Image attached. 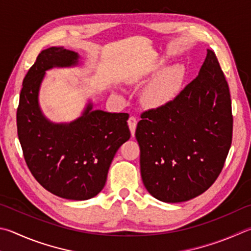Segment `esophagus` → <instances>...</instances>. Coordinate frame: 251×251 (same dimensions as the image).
<instances>
[{
  "label": "esophagus",
  "instance_id": "esophagus-1",
  "mask_svg": "<svg viewBox=\"0 0 251 251\" xmlns=\"http://www.w3.org/2000/svg\"><path fill=\"white\" fill-rule=\"evenodd\" d=\"M128 126H129V129H130L131 135L134 136L135 130H136V126H137V120H136V117L130 116L128 118Z\"/></svg>",
  "mask_w": 251,
  "mask_h": 251
}]
</instances>
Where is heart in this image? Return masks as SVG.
Listing matches in <instances>:
<instances>
[{
  "instance_id": "b5f03b06",
  "label": "heart",
  "mask_w": 251,
  "mask_h": 251,
  "mask_svg": "<svg viewBox=\"0 0 251 251\" xmlns=\"http://www.w3.org/2000/svg\"><path fill=\"white\" fill-rule=\"evenodd\" d=\"M165 60H159L147 70L141 71L131 78L133 83H140L165 66ZM184 67L179 63L167 67L153 76L141 92V103L147 108H161L169 104L176 97L184 80Z\"/></svg>"
}]
</instances>
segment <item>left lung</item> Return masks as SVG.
<instances>
[{
	"label": "left lung",
	"instance_id": "left-lung-1",
	"mask_svg": "<svg viewBox=\"0 0 251 251\" xmlns=\"http://www.w3.org/2000/svg\"><path fill=\"white\" fill-rule=\"evenodd\" d=\"M140 173L153 198L179 203L199 197L224 167L233 136L229 88L213 50L197 78L169 104L143 113L136 128Z\"/></svg>",
	"mask_w": 251,
	"mask_h": 251
}]
</instances>
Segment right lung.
Here are the masks:
<instances>
[{
    "label": "right lung",
    "mask_w": 251,
    "mask_h": 251,
    "mask_svg": "<svg viewBox=\"0 0 251 251\" xmlns=\"http://www.w3.org/2000/svg\"><path fill=\"white\" fill-rule=\"evenodd\" d=\"M79 65V53L72 50H43L23 81L16 115L18 139L31 175L50 193L74 201L101 192L114 156L130 137L128 114L94 110L90 100L72 122L54 123L44 115L39 91L46 71Z\"/></svg>",
    "instance_id": "add662e5"
}]
</instances>
